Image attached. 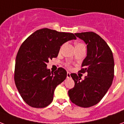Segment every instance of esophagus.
<instances>
[{
  "label": "esophagus",
  "mask_w": 124,
  "mask_h": 124,
  "mask_svg": "<svg viewBox=\"0 0 124 124\" xmlns=\"http://www.w3.org/2000/svg\"><path fill=\"white\" fill-rule=\"evenodd\" d=\"M71 78V73L69 72H67V78Z\"/></svg>",
  "instance_id": "obj_1"
}]
</instances>
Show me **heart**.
Returning a JSON list of instances; mask_svg holds the SVG:
<instances>
[{
  "mask_svg": "<svg viewBox=\"0 0 124 124\" xmlns=\"http://www.w3.org/2000/svg\"><path fill=\"white\" fill-rule=\"evenodd\" d=\"M77 45H79V44H77Z\"/></svg>",
  "mask_w": 124,
  "mask_h": 124,
  "instance_id": "1",
  "label": "heart"
}]
</instances>
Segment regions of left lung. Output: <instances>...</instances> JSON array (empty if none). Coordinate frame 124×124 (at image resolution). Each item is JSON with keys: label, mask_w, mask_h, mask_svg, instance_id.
<instances>
[{"label": "left lung", "mask_w": 124, "mask_h": 124, "mask_svg": "<svg viewBox=\"0 0 124 124\" xmlns=\"http://www.w3.org/2000/svg\"><path fill=\"white\" fill-rule=\"evenodd\" d=\"M86 45V57L79 72H87L81 79L75 73L71 74L75 85L68 91L69 98L80 107L97 104L112 84L114 77V59L111 49L104 39L93 32L74 34Z\"/></svg>", "instance_id": "1"}]
</instances>
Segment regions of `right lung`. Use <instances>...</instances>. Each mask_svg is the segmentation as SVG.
<instances>
[{
  "mask_svg": "<svg viewBox=\"0 0 124 124\" xmlns=\"http://www.w3.org/2000/svg\"><path fill=\"white\" fill-rule=\"evenodd\" d=\"M72 39V33L39 29L22 43L15 63V81L23 101L34 108H45L52 102L55 88L67 77L62 67L53 72L47 68L50 59L58 56L60 46Z\"/></svg>",
  "mask_w": 124,
  "mask_h": 124,
  "instance_id": "obj_1",
  "label": "right lung"
}]
</instances>
